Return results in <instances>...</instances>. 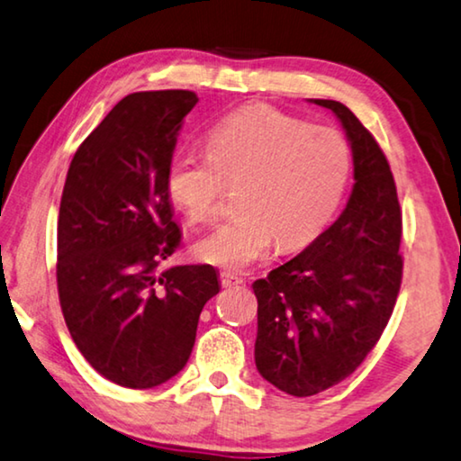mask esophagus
Instances as JSON below:
<instances>
[{"instance_id":"obj_1","label":"esophagus","mask_w":461,"mask_h":461,"mask_svg":"<svg viewBox=\"0 0 461 461\" xmlns=\"http://www.w3.org/2000/svg\"><path fill=\"white\" fill-rule=\"evenodd\" d=\"M219 279H221L223 287H238V285L244 283L242 276H240L238 273H231V270H223V273L219 275Z\"/></svg>"}]
</instances>
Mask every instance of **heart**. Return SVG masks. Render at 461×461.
Here are the masks:
<instances>
[{
    "label": "heart",
    "mask_w": 461,
    "mask_h": 461,
    "mask_svg": "<svg viewBox=\"0 0 461 461\" xmlns=\"http://www.w3.org/2000/svg\"><path fill=\"white\" fill-rule=\"evenodd\" d=\"M350 148L339 131L270 106L244 108L209 131L207 151H176L166 167V193L191 223L219 213L225 186H240V213L194 244L207 265L242 270L267 258L276 242L310 244L347 191Z\"/></svg>",
    "instance_id": "obj_1"
}]
</instances>
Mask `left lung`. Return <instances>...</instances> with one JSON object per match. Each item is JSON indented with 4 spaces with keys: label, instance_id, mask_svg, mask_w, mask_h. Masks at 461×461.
<instances>
[{
    "label": "left lung",
    "instance_id": "8db88e82",
    "mask_svg": "<svg viewBox=\"0 0 461 461\" xmlns=\"http://www.w3.org/2000/svg\"><path fill=\"white\" fill-rule=\"evenodd\" d=\"M332 111L353 151V193L340 217L295 258L254 281L258 374L291 396L332 388L382 336L402 283V211L388 159L361 121Z\"/></svg>",
    "mask_w": 461,
    "mask_h": 461
}]
</instances>
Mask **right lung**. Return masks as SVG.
Listing matches in <instances>:
<instances>
[{"label": "right lung", "mask_w": 461, "mask_h": 461, "mask_svg": "<svg viewBox=\"0 0 461 461\" xmlns=\"http://www.w3.org/2000/svg\"><path fill=\"white\" fill-rule=\"evenodd\" d=\"M194 92H135L79 145L57 223V287L79 353L122 388L174 377L193 353L209 265L159 268L180 244L166 167Z\"/></svg>", "instance_id": "add662e5"}]
</instances>
